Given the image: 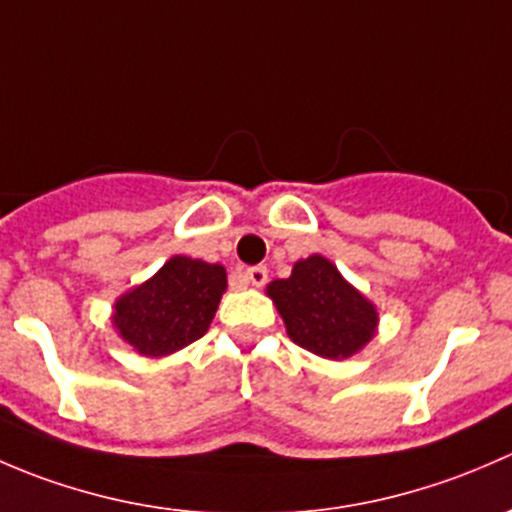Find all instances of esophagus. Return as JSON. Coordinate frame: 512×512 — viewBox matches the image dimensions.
<instances>
[{
    "label": "esophagus",
    "instance_id": "esophagus-1",
    "mask_svg": "<svg viewBox=\"0 0 512 512\" xmlns=\"http://www.w3.org/2000/svg\"><path fill=\"white\" fill-rule=\"evenodd\" d=\"M245 280L250 282V285L262 287L267 282V267H262V265L247 267V270H245Z\"/></svg>",
    "mask_w": 512,
    "mask_h": 512
}]
</instances>
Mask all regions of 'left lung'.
<instances>
[{
    "label": "left lung",
    "mask_w": 512,
    "mask_h": 512,
    "mask_svg": "<svg viewBox=\"0 0 512 512\" xmlns=\"http://www.w3.org/2000/svg\"><path fill=\"white\" fill-rule=\"evenodd\" d=\"M267 297L275 302L289 339L322 359L359 354L379 329L376 304L322 255L294 262L287 280L267 285Z\"/></svg>",
    "instance_id": "8db88e82"
}]
</instances>
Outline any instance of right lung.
<instances>
[{"label": "right lung", "mask_w": 512, "mask_h": 512, "mask_svg": "<svg viewBox=\"0 0 512 512\" xmlns=\"http://www.w3.org/2000/svg\"><path fill=\"white\" fill-rule=\"evenodd\" d=\"M225 289L223 265L173 255L156 275L113 302V329L136 354L170 356L208 332Z\"/></svg>", "instance_id": "add662e5"}]
</instances>
